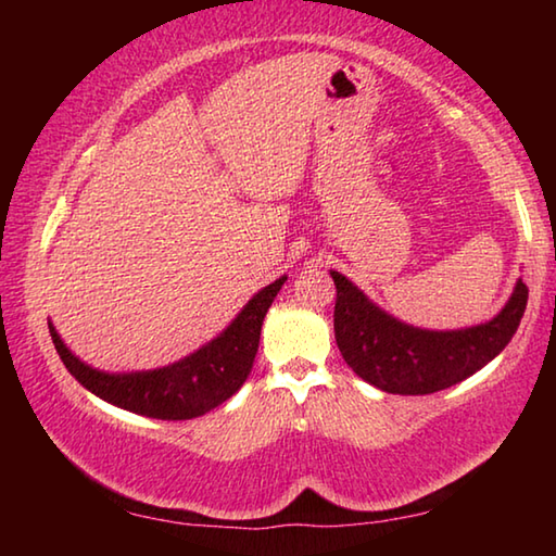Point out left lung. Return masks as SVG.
Wrapping results in <instances>:
<instances>
[{
  "instance_id": "8db88e82",
  "label": "left lung",
  "mask_w": 556,
  "mask_h": 556,
  "mask_svg": "<svg viewBox=\"0 0 556 556\" xmlns=\"http://www.w3.org/2000/svg\"><path fill=\"white\" fill-rule=\"evenodd\" d=\"M331 277L338 351L357 378L392 394H431L470 378L510 343L527 306V287L517 279L493 321L460 331H425L384 314L341 271Z\"/></svg>"
}]
</instances>
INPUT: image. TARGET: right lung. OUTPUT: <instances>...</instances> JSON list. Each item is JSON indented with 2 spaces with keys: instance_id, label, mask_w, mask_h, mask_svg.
<instances>
[{
  "instance_id": "1",
  "label": "right lung",
  "mask_w": 556,
  "mask_h": 556,
  "mask_svg": "<svg viewBox=\"0 0 556 556\" xmlns=\"http://www.w3.org/2000/svg\"><path fill=\"white\" fill-rule=\"evenodd\" d=\"M287 277L257 291L225 331L184 361L147 372H102L75 357L49 324L55 351L83 388L115 407L154 419H193L230 400L255 363L262 321Z\"/></svg>"
}]
</instances>
